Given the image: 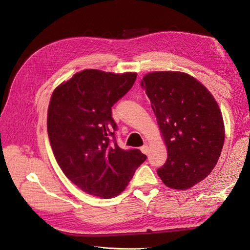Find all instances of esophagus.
Wrapping results in <instances>:
<instances>
[{"label": "esophagus", "instance_id": "esophagus-1", "mask_svg": "<svg viewBox=\"0 0 250 250\" xmlns=\"http://www.w3.org/2000/svg\"><path fill=\"white\" fill-rule=\"evenodd\" d=\"M141 151H142L144 154H148V152H149V146L147 145V144H146V145H144V146L141 147Z\"/></svg>", "mask_w": 250, "mask_h": 250}]
</instances>
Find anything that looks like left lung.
Returning a JSON list of instances; mask_svg holds the SVG:
<instances>
[{"instance_id": "left-lung-1", "label": "left lung", "mask_w": 250, "mask_h": 250, "mask_svg": "<svg viewBox=\"0 0 250 250\" xmlns=\"http://www.w3.org/2000/svg\"><path fill=\"white\" fill-rule=\"evenodd\" d=\"M168 149L157 170L164 184L186 190L206 178L216 166L224 144L220 108L208 88L181 72H152L143 77Z\"/></svg>"}]
</instances>
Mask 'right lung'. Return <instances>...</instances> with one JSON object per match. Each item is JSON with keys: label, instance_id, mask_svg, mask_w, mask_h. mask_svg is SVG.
Masks as SVG:
<instances>
[{"label": "right lung", "instance_id": "add662e5", "mask_svg": "<svg viewBox=\"0 0 250 250\" xmlns=\"http://www.w3.org/2000/svg\"><path fill=\"white\" fill-rule=\"evenodd\" d=\"M137 73H76L52 94L47 118L51 147L64 175L87 194L111 198L125 190L147 156L120 148L111 107Z\"/></svg>", "mask_w": 250, "mask_h": 250}]
</instances>
